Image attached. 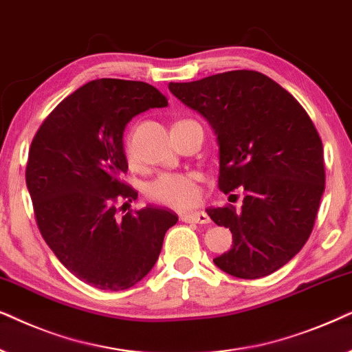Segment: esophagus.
I'll use <instances>...</instances> for the list:
<instances>
[{
	"label": "esophagus",
	"mask_w": 352,
	"mask_h": 352,
	"mask_svg": "<svg viewBox=\"0 0 352 352\" xmlns=\"http://www.w3.org/2000/svg\"><path fill=\"white\" fill-rule=\"evenodd\" d=\"M180 219L184 222H190V223H209L210 217L203 210H195V212H184L180 214Z\"/></svg>",
	"instance_id": "1"
}]
</instances>
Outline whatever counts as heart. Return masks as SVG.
I'll return each mask as SVG.
<instances>
[{"instance_id": "1", "label": "heart", "mask_w": 352, "mask_h": 352, "mask_svg": "<svg viewBox=\"0 0 352 352\" xmlns=\"http://www.w3.org/2000/svg\"><path fill=\"white\" fill-rule=\"evenodd\" d=\"M124 154L127 162L132 166L135 154L130 140L124 144ZM146 196L157 204L173 209H186L198 203L199 188L193 173L166 172L149 182L146 185Z\"/></svg>"}]
</instances>
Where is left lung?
I'll return each instance as SVG.
<instances>
[{"mask_svg":"<svg viewBox=\"0 0 352 352\" xmlns=\"http://www.w3.org/2000/svg\"><path fill=\"white\" fill-rule=\"evenodd\" d=\"M168 90L217 135L219 188L245 191L240 209L209 208L230 228V251L214 264L236 278L274 274L306 245L325 190L323 146L293 95L256 70H230Z\"/></svg>","mask_w":352,"mask_h":352,"instance_id":"left-lung-1","label":"left lung"}]
</instances>
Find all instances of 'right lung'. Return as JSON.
Instances as JSON below:
<instances>
[{
  "label": "right lung",
  "instance_id": "add662e5",
  "mask_svg": "<svg viewBox=\"0 0 352 352\" xmlns=\"http://www.w3.org/2000/svg\"><path fill=\"white\" fill-rule=\"evenodd\" d=\"M166 106L149 83L100 78L60 101L32 140L25 182L38 230L65 269L95 288L120 292L146 277L179 220L154 206L117 217V204L138 196L120 179L125 125Z\"/></svg>",
  "mask_w": 352,
  "mask_h": 352
}]
</instances>
